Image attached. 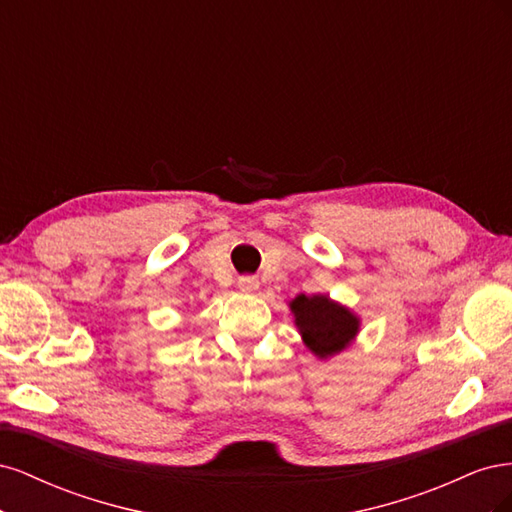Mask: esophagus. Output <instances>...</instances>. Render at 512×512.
<instances>
[{
	"label": "esophagus",
	"mask_w": 512,
	"mask_h": 512,
	"mask_svg": "<svg viewBox=\"0 0 512 512\" xmlns=\"http://www.w3.org/2000/svg\"><path fill=\"white\" fill-rule=\"evenodd\" d=\"M260 286V282L256 280L254 275H241L239 277V290L241 292H256Z\"/></svg>",
	"instance_id": "34e87169"
}]
</instances>
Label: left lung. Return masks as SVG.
<instances>
[{"label": "left lung", "mask_w": 512, "mask_h": 512, "mask_svg": "<svg viewBox=\"0 0 512 512\" xmlns=\"http://www.w3.org/2000/svg\"><path fill=\"white\" fill-rule=\"evenodd\" d=\"M290 312L294 324L303 337V344L312 350L318 359H329L346 350L356 333L361 320L348 307L329 299V294H299L290 301Z\"/></svg>", "instance_id": "1"}]
</instances>
